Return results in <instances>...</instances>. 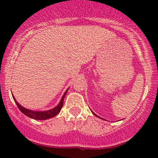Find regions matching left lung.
<instances>
[{
  "label": "left lung",
  "instance_id": "obj_1",
  "mask_svg": "<svg viewBox=\"0 0 158 158\" xmlns=\"http://www.w3.org/2000/svg\"><path fill=\"white\" fill-rule=\"evenodd\" d=\"M92 113H93V112H92ZM93 114H95V116H97V117H98V115H96V114H95V113H93Z\"/></svg>",
  "mask_w": 158,
  "mask_h": 158
}]
</instances>
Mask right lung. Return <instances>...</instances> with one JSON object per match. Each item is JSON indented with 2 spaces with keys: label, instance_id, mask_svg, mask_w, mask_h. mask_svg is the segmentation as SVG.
Returning a JSON list of instances; mask_svg holds the SVG:
<instances>
[{
  "label": "right lung",
  "instance_id": "obj_1",
  "mask_svg": "<svg viewBox=\"0 0 158 158\" xmlns=\"http://www.w3.org/2000/svg\"><path fill=\"white\" fill-rule=\"evenodd\" d=\"M66 92H67V90L66 91L64 95H63L61 101H60V102L59 103V105L56 106V107L54 108V109H52L49 110V111H30V110L25 109V108L22 107L20 105L18 104V102L16 101L14 97H13V98H14V101H15L18 109H20V111H21L23 114H24L25 115H27V117L30 118L35 119V120H46V119L51 118L55 117V116L60 111H61L62 107H63V100H64V97L65 95H66Z\"/></svg>",
  "mask_w": 158,
  "mask_h": 158
}]
</instances>
